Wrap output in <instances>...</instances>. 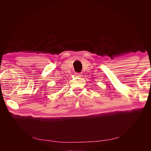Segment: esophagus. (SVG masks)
<instances>
[{
    "mask_svg": "<svg viewBox=\"0 0 151 151\" xmlns=\"http://www.w3.org/2000/svg\"><path fill=\"white\" fill-rule=\"evenodd\" d=\"M81 75H82V74H81L80 73H76V77H81Z\"/></svg>",
    "mask_w": 151,
    "mask_h": 151,
    "instance_id": "34e87169",
    "label": "esophagus"
}]
</instances>
